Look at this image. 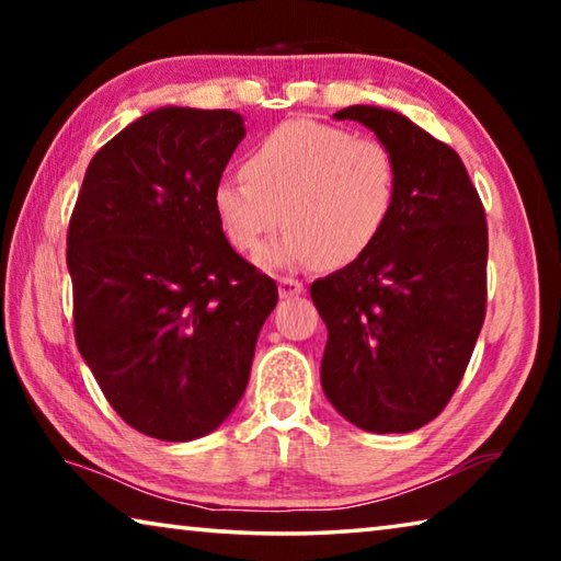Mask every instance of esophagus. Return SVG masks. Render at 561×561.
I'll list each match as a JSON object with an SVG mask.
<instances>
[{"label": "esophagus", "mask_w": 561, "mask_h": 561, "mask_svg": "<svg viewBox=\"0 0 561 561\" xmlns=\"http://www.w3.org/2000/svg\"><path fill=\"white\" fill-rule=\"evenodd\" d=\"M277 284H279V297L282 299L299 297V294L304 291V284L297 282V279H291V277H282Z\"/></svg>", "instance_id": "obj_1"}]
</instances>
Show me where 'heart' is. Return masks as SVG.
<instances>
[{"instance_id": "1", "label": "heart", "mask_w": 561, "mask_h": 561, "mask_svg": "<svg viewBox=\"0 0 561 561\" xmlns=\"http://www.w3.org/2000/svg\"><path fill=\"white\" fill-rule=\"evenodd\" d=\"M398 203V163L376 138L311 118H291L257 140L244 175L213 187V210L234 250L257 252L267 270L346 267L386 232Z\"/></svg>"}]
</instances>
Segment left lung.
<instances>
[{
    "instance_id": "1",
    "label": "left lung",
    "mask_w": 561,
    "mask_h": 561,
    "mask_svg": "<svg viewBox=\"0 0 561 561\" xmlns=\"http://www.w3.org/2000/svg\"><path fill=\"white\" fill-rule=\"evenodd\" d=\"M391 148L398 203L364 257L311 284L329 329L321 388L368 433L431 423L458 388L485 321L488 225L460 156L403 113L348 106Z\"/></svg>"
}]
</instances>
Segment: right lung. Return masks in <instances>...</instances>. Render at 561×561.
Listing matches in <instances>:
<instances>
[{"instance_id":"add662e5","label":"right lung","mask_w":561,"mask_h":561,"mask_svg":"<svg viewBox=\"0 0 561 561\" xmlns=\"http://www.w3.org/2000/svg\"><path fill=\"white\" fill-rule=\"evenodd\" d=\"M244 133L234 111H150L93 156L73 207L76 344L113 411L150 438L220 428L277 307V284L232 250L213 210Z\"/></svg>"}]
</instances>
